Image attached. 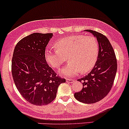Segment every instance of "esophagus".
<instances>
[{"instance_id": "1", "label": "esophagus", "mask_w": 129, "mask_h": 129, "mask_svg": "<svg viewBox=\"0 0 129 129\" xmlns=\"http://www.w3.org/2000/svg\"><path fill=\"white\" fill-rule=\"evenodd\" d=\"M66 81H67L68 83H73L74 82V80H72V79H67Z\"/></svg>"}]
</instances>
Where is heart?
I'll list each match as a JSON object with an SVG mask.
<instances>
[{"mask_svg": "<svg viewBox=\"0 0 129 129\" xmlns=\"http://www.w3.org/2000/svg\"><path fill=\"white\" fill-rule=\"evenodd\" d=\"M55 49L47 48L44 58L48 64L58 69L67 60L69 63L61 69V73L72 76L81 72L86 73L93 68L99 54V44L92 36L77 35L59 39L55 43Z\"/></svg>", "mask_w": 129, "mask_h": 129, "instance_id": "heart-1", "label": "heart"}]
</instances>
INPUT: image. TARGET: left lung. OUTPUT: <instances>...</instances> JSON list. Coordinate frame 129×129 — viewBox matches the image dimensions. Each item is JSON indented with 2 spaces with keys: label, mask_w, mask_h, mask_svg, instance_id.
Wrapping results in <instances>:
<instances>
[{
  "label": "left lung",
  "mask_w": 129,
  "mask_h": 129,
  "mask_svg": "<svg viewBox=\"0 0 129 129\" xmlns=\"http://www.w3.org/2000/svg\"><path fill=\"white\" fill-rule=\"evenodd\" d=\"M98 40L99 54L93 69L87 76L78 79L83 83L80 91L74 94L77 101L85 104H93L102 100L111 90L117 71V60L114 49L108 38L102 33L91 30Z\"/></svg>",
  "instance_id": "1"
}]
</instances>
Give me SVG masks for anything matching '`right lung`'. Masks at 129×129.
<instances>
[{"mask_svg":"<svg viewBox=\"0 0 129 129\" xmlns=\"http://www.w3.org/2000/svg\"><path fill=\"white\" fill-rule=\"evenodd\" d=\"M52 36V33H32L20 40L14 50L11 72L14 84L22 96L33 105L52 102L59 85L66 82L57 76L44 58Z\"/></svg>","mask_w":129,"mask_h":129,"instance_id":"obj_1","label":"right lung"}]
</instances>
